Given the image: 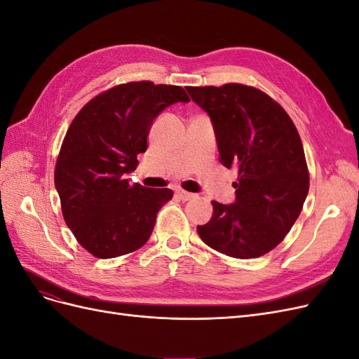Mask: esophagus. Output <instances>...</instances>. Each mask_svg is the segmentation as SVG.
<instances>
[{"mask_svg": "<svg viewBox=\"0 0 359 359\" xmlns=\"http://www.w3.org/2000/svg\"><path fill=\"white\" fill-rule=\"evenodd\" d=\"M175 193H177V196H178L180 199H182L184 202H187V201H191V199L196 198V194L189 193V191L182 190V189H177V190H175Z\"/></svg>", "mask_w": 359, "mask_h": 359, "instance_id": "obj_1", "label": "esophagus"}]
</instances>
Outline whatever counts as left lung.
Segmentation results:
<instances>
[{"label":"left lung","instance_id":"obj_1","mask_svg":"<svg viewBox=\"0 0 359 359\" xmlns=\"http://www.w3.org/2000/svg\"><path fill=\"white\" fill-rule=\"evenodd\" d=\"M191 100L210 115L220 163L238 170L235 203L212 201L201 240L236 259L264 256L295 224L310 177L298 130L276 100L255 86H189Z\"/></svg>","mask_w":359,"mask_h":359}]
</instances>
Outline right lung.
Instances as JSON below:
<instances>
[{"label":"right lung","mask_w":359,"mask_h":359,"mask_svg":"<svg viewBox=\"0 0 359 359\" xmlns=\"http://www.w3.org/2000/svg\"><path fill=\"white\" fill-rule=\"evenodd\" d=\"M178 102H190L181 86L128 82L95 95L72 121L57 158L55 187L64 220L93 256L132 253L153 233L173 191L130 184L126 173L147 151L157 115Z\"/></svg>","instance_id":"1"}]
</instances>
